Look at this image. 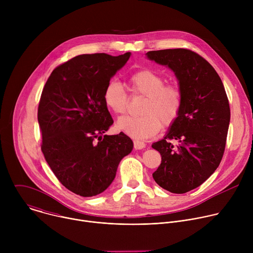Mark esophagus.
Here are the masks:
<instances>
[{
  "label": "esophagus",
  "mask_w": 253,
  "mask_h": 253,
  "mask_svg": "<svg viewBox=\"0 0 253 253\" xmlns=\"http://www.w3.org/2000/svg\"><path fill=\"white\" fill-rule=\"evenodd\" d=\"M133 145H134V148H135L136 150H140V149L145 148L146 144L144 143L143 141H140V140L135 139V140H133Z\"/></svg>",
  "instance_id": "34e87169"
}]
</instances>
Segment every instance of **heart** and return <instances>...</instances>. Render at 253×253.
I'll return each instance as SVG.
<instances>
[{
  "label": "heart",
  "instance_id": "heart-1",
  "mask_svg": "<svg viewBox=\"0 0 253 253\" xmlns=\"http://www.w3.org/2000/svg\"><path fill=\"white\" fill-rule=\"evenodd\" d=\"M129 85L133 94L146 96V100L142 106V115H125L118 119L119 130L137 139H147L161 130L162 123L170 126L176 121L183 105L182 91L177 85L165 84L164 77L151 69L134 72L129 77ZM103 100L115 114L125 113L129 103L128 94L116 79L105 86Z\"/></svg>",
  "mask_w": 253,
  "mask_h": 253
}]
</instances>
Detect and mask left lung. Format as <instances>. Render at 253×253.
<instances>
[{"label":"left lung","instance_id":"obj_1","mask_svg":"<svg viewBox=\"0 0 253 253\" xmlns=\"http://www.w3.org/2000/svg\"><path fill=\"white\" fill-rule=\"evenodd\" d=\"M146 55L173 70L183 95L178 118L167 135L152 144L161 154L152 176L165 190L186 193L200 186L221 162L230 122L228 98L217 72L199 54L179 48ZM170 139L178 144L173 146Z\"/></svg>","mask_w":253,"mask_h":253}]
</instances>
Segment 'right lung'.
<instances>
[{
  "mask_svg": "<svg viewBox=\"0 0 253 253\" xmlns=\"http://www.w3.org/2000/svg\"><path fill=\"white\" fill-rule=\"evenodd\" d=\"M129 58V52L74 57L55 68L43 88L38 107L42 152L59 181L80 196L109 187L121 159L133 149L122 132L104 135L113 119L103 92Z\"/></svg>",
  "mask_w": 253,
  "mask_h": 253,
  "instance_id": "1",
  "label": "right lung"
}]
</instances>
